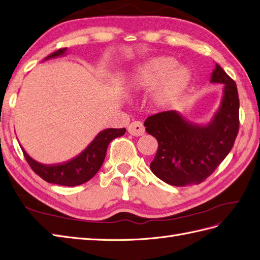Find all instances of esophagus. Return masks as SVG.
I'll return each mask as SVG.
<instances>
[{
    "label": "esophagus",
    "instance_id": "esophagus-1",
    "mask_svg": "<svg viewBox=\"0 0 260 260\" xmlns=\"http://www.w3.org/2000/svg\"><path fill=\"white\" fill-rule=\"evenodd\" d=\"M144 125L142 122L140 121H134L132 123H130V125L128 126V132L132 136L136 137H140L144 135Z\"/></svg>",
    "mask_w": 260,
    "mask_h": 260
}]
</instances>
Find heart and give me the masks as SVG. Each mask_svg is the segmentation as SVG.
Returning a JSON list of instances; mask_svg holds the SVG:
<instances>
[{"label": "heart", "mask_w": 260, "mask_h": 260, "mask_svg": "<svg viewBox=\"0 0 260 260\" xmlns=\"http://www.w3.org/2000/svg\"><path fill=\"white\" fill-rule=\"evenodd\" d=\"M176 65L178 61L172 57H153L129 75V86L145 90L155 84L150 96L151 106L155 109L171 108L178 104L191 81L188 68Z\"/></svg>", "instance_id": "heart-1"}]
</instances>
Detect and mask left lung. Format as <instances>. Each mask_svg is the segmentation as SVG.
Returning <instances> with one entry per match:
<instances>
[{"label": "left lung", "mask_w": 260, "mask_h": 260, "mask_svg": "<svg viewBox=\"0 0 260 260\" xmlns=\"http://www.w3.org/2000/svg\"><path fill=\"white\" fill-rule=\"evenodd\" d=\"M210 81L224 86L219 108L210 122L193 123L174 110L156 113L144 122L145 130L159 143L151 171L170 185L200 184L223 162L235 142L239 128L237 86L218 64Z\"/></svg>", "instance_id": "left-lung-1"}]
</instances>
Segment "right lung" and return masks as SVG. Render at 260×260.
I'll return each mask as SVG.
<instances>
[{
    "label": "right lung",
    "mask_w": 260,
    "mask_h": 260,
    "mask_svg": "<svg viewBox=\"0 0 260 260\" xmlns=\"http://www.w3.org/2000/svg\"><path fill=\"white\" fill-rule=\"evenodd\" d=\"M67 48L56 50L48 55L45 59H52L56 57L65 56ZM125 134V129H105L100 131L89 145L74 159L59 164H43L30 157L27 152L22 148L25 159L29 167L43 180L54 184L64 186H77L93 178L105 160L107 148L109 143L118 137Z\"/></svg>",
    "instance_id": "1"
}]
</instances>
